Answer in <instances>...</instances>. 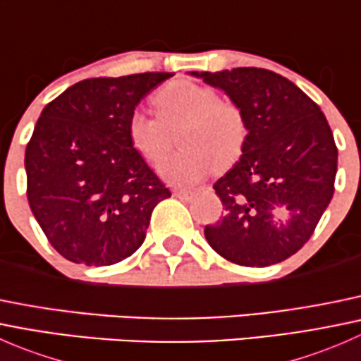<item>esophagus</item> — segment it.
Segmentation results:
<instances>
[{
	"instance_id": "esophagus-1",
	"label": "esophagus",
	"mask_w": 361,
	"mask_h": 361,
	"mask_svg": "<svg viewBox=\"0 0 361 361\" xmlns=\"http://www.w3.org/2000/svg\"><path fill=\"white\" fill-rule=\"evenodd\" d=\"M173 195L174 197L180 199V201H185V202H190L192 199L195 197L194 192H188V190H174Z\"/></svg>"
}]
</instances>
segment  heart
<instances>
[{
	"label": "heart",
	"instance_id": "heart-1",
	"mask_svg": "<svg viewBox=\"0 0 361 361\" xmlns=\"http://www.w3.org/2000/svg\"><path fill=\"white\" fill-rule=\"evenodd\" d=\"M159 118L134 110L127 134L134 150L148 162H159L171 148L169 130L181 126L178 145L183 150L159 164V173L174 187H194L214 171L225 169L241 155L248 126L245 113L231 101L218 99L211 87L178 78L154 96Z\"/></svg>",
	"mask_w": 361,
	"mask_h": 361
}]
</instances>
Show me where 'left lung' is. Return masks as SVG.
Masks as SVG:
<instances>
[{
	"instance_id": "8db88e82",
	"label": "left lung",
	"mask_w": 361,
	"mask_h": 361,
	"mask_svg": "<svg viewBox=\"0 0 361 361\" xmlns=\"http://www.w3.org/2000/svg\"><path fill=\"white\" fill-rule=\"evenodd\" d=\"M245 113L243 155L213 188L225 207L206 225L209 246L246 267L297 253L332 201L337 147L318 104L293 82L262 68L192 71Z\"/></svg>"
}]
</instances>
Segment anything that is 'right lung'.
Listing matches in <instances>:
<instances>
[{
	"instance_id": "add662e5",
	"label": "right lung",
	"mask_w": 361,
	"mask_h": 361,
	"mask_svg": "<svg viewBox=\"0 0 361 361\" xmlns=\"http://www.w3.org/2000/svg\"><path fill=\"white\" fill-rule=\"evenodd\" d=\"M171 76L82 80L43 108L25 148L27 201L69 262L101 267L130 257L154 207L171 197L127 134L130 113Z\"/></svg>"
}]
</instances>
